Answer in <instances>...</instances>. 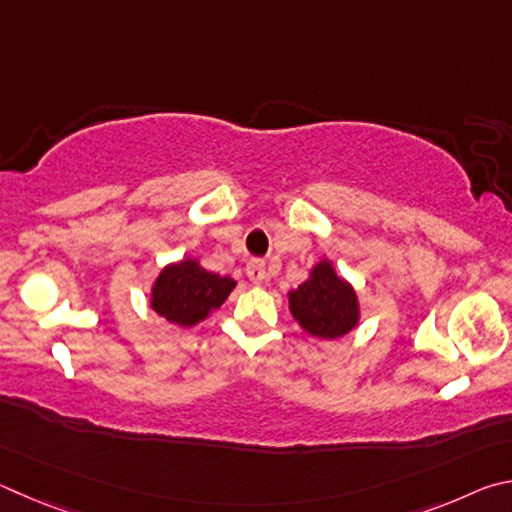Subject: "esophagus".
I'll use <instances>...</instances> for the list:
<instances>
[{"label":"esophagus","mask_w":512,"mask_h":512,"mask_svg":"<svg viewBox=\"0 0 512 512\" xmlns=\"http://www.w3.org/2000/svg\"><path fill=\"white\" fill-rule=\"evenodd\" d=\"M247 276L251 283H263L267 279V270H265V263L263 261H251L247 265Z\"/></svg>","instance_id":"obj_1"}]
</instances>
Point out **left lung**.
<instances>
[{"label":"left lung","instance_id":"obj_1","mask_svg":"<svg viewBox=\"0 0 512 512\" xmlns=\"http://www.w3.org/2000/svg\"><path fill=\"white\" fill-rule=\"evenodd\" d=\"M294 321L308 335L319 339H339L360 324L357 292L342 276H337L330 261H319L310 270V279L288 292Z\"/></svg>","mask_w":512,"mask_h":512}]
</instances>
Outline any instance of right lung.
<instances>
[{"mask_svg": "<svg viewBox=\"0 0 512 512\" xmlns=\"http://www.w3.org/2000/svg\"><path fill=\"white\" fill-rule=\"evenodd\" d=\"M233 288L236 281L231 276L206 272L195 258H184L159 272L152 283L150 308L170 324L191 328L218 310Z\"/></svg>", "mask_w": 512, "mask_h": 512, "instance_id": "right-lung-1", "label": "right lung"}]
</instances>
